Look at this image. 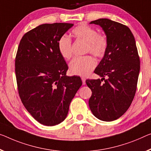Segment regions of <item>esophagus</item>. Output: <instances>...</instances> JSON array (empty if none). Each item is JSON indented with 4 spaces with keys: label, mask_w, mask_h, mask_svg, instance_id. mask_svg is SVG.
Returning <instances> with one entry per match:
<instances>
[{
    "label": "esophagus",
    "mask_w": 151,
    "mask_h": 151,
    "mask_svg": "<svg viewBox=\"0 0 151 151\" xmlns=\"http://www.w3.org/2000/svg\"><path fill=\"white\" fill-rule=\"evenodd\" d=\"M81 79H82V84L85 85L86 84V78L84 77H82L81 78Z\"/></svg>",
    "instance_id": "34e87169"
}]
</instances>
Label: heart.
Here are the masks:
<instances>
[{"label":"heart","mask_w":151,"mask_h":151,"mask_svg":"<svg viewBox=\"0 0 151 151\" xmlns=\"http://www.w3.org/2000/svg\"><path fill=\"white\" fill-rule=\"evenodd\" d=\"M72 35L79 40L86 42V50L97 57H103L107 48V40L105 36L98 34L93 27L81 24L76 27ZM60 55L65 59H70L73 56L72 44L71 39L67 36H62L57 44ZM96 65L94 58L90 55L83 57H76L69 64V71L76 76H85L88 75Z\"/></svg>","instance_id":"obj_1"}]
</instances>
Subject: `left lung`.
<instances>
[{"label": "left lung", "instance_id": "left-lung-1", "mask_svg": "<svg viewBox=\"0 0 151 151\" xmlns=\"http://www.w3.org/2000/svg\"><path fill=\"white\" fill-rule=\"evenodd\" d=\"M105 32L107 48L94 70L101 80H87L92 90L89 106L99 119L112 122L126 112L135 96L140 72V58L128 27L109 19L92 21ZM104 80L103 83L101 81Z\"/></svg>", "mask_w": 151, "mask_h": 151}]
</instances>
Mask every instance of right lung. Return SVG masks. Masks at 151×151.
<instances>
[{
  "instance_id": "1",
  "label": "right lung",
  "mask_w": 151,
  "mask_h": 151,
  "mask_svg": "<svg viewBox=\"0 0 151 151\" xmlns=\"http://www.w3.org/2000/svg\"><path fill=\"white\" fill-rule=\"evenodd\" d=\"M73 25L45 24L25 34L15 58V74L22 103L41 124L63 122L69 105L82 84L77 76H67L68 66L58 50V41Z\"/></svg>"
}]
</instances>
